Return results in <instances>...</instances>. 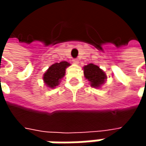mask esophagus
<instances>
[{
    "mask_svg": "<svg viewBox=\"0 0 146 146\" xmlns=\"http://www.w3.org/2000/svg\"><path fill=\"white\" fill-rule=\"evenodd\" d=\"M73 62L74 64H78V59H73Z\"/></svg>",
    "mask_w": 146,
    "mask_h": 146,
    "instance_id": "34e87169",
    "label": "esophagus"
}]
</instances>
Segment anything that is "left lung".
<instances>
[{"label": "left lung", "instance_id": "8db88e82", "mask_svg": "<svg viewBox=\"0 0 146 146\" xmlns=\"http://www.w3.org/2000/svg\"><path fill=\"white\" fill-rule=\"evenodd\" d=\"M84 77L90 82L91 86L95 88L100 87L104 84L106 78V73L98 66L92 63L84 67Z\"/></svg>", "mask_w": 146, "mask_h": 146}]
</instances>
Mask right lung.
Masks as SVG:
<instances>
[{"label": "right lung", "mask_w": 146, "mask_h": 146, "mask_svg": "<svg viewBox=\"0 0 146 146\" xmlns=\"http://www.w3.org/2000/svg\"><path fill=\"white\" fill-rule=\"evenodd\" d=\"M70 66L68 62H61L51 65L45 72L43 77L44 84L49 88H55L59 84L61 78L65 75L66 68Z\"/></svg>", "instance_id": "obj_1"}]
</instances>
